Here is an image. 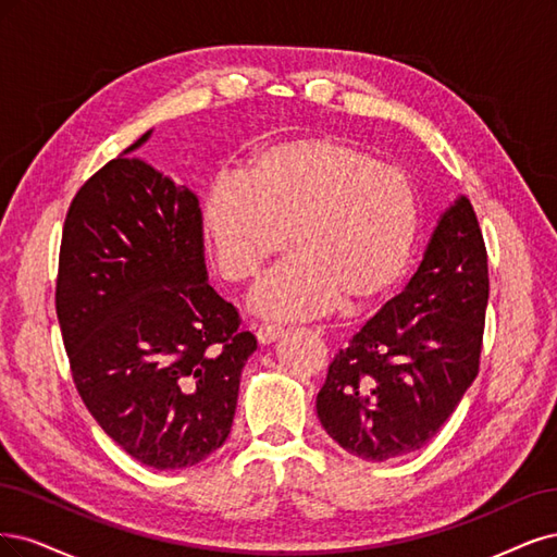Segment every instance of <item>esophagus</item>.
I'll use <instances>...</instances> for the list:
<instances>
[{
	"label": "esophagus",
	"instance_id": "obj_1",
	"mask_svg": "<svg viewBox=\"0 0 557 557\" xmlns=\"http://www.w3.org/2000/svg\"><path fill=\"white\" fill-rule=\"evenodd\" d=\"M282 335H284V329H280V326H259V331H257L259 345H271V343H275V339H280Z\"/></svg>",
	"mask_w": 557,
	"mask_h": 557
}]
</instances>
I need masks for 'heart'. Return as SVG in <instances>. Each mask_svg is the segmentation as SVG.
Listing matches in <instances>:
<instances>
[{"label":"heart","instance_id":"obj_1","mask_svg":"<svg viewBox=\"0 0 557 557\" xmlns=\"http://www.w3.org/2000/svg\"><path fill=\"white\" fill-rule=\"evenodd\" d=\"M199 222L226 280L255 277L280 255L249 308L305 319L335 305L361 310L403 280L419 233V199L405 171L333 136L282 140L247 159L243 175L208 185Z\"/></svg>","mask_w":557,"mask_h":557}]
</instances>
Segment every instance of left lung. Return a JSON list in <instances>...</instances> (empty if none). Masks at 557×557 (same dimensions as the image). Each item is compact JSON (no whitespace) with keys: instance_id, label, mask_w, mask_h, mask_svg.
I'll return each mask as SVG.
<instances>
[{"instance_id":"8db88e82","label":"left lung","mask_w":557,"mask_h":557,"mask_svg":"<svg viewBox=\"0 0 557 557\" xmlns=\"http://www.w3.org/2000/svg\"><path fill=\"white\" fill-rule=\"evenodd\" d=\"M486 305V245L470 199L458 196L405 289L335 354L317 393L326 433L370 462L423 448L479 372Z\"/></svg>"}]
</instances>
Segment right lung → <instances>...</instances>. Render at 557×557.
Wrapping results in <instances>:
<instances>
[{"mask_svg":"<svg viewBox=\"0 0 557 557\" xmlns=\"http://www.w3.org/2000/svg\"><path fill=\"white\" fill-rule=\"evenodd\" d=\"M99 169L62 231L58 319L89 414L154 470H183L226 442L257 339L208 282L199 199L129 157Z\"/></svg>","mask_w":557,"mask_h":557,"instance_id":"add662e5","label":"right lung"}]
</instances>
